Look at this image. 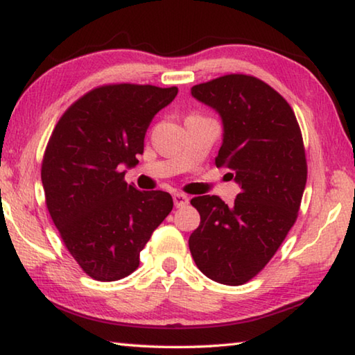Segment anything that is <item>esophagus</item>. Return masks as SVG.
<instances>
[{
  "instance_id": "34e87169",
  "label": "esophagus",
  "mask_w": 355,
  "mask_h": 355,
  "mask_svg": "<svg viewBox=\"0 0 355 355\" xmlns=\"http://www.w3.org/2000/svg\"><path fill=\"white\" fill-rule=\"evenodd\" d=\"M173 203H175L177 208H183L188 205L189 199H188V196L182 194V192H175V194H173Z\"/></svg>"
}]
</instances>
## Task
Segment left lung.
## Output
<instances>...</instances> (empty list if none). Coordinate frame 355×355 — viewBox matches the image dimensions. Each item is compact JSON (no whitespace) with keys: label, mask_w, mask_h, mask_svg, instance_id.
Masks as SVG:
<instances>
[{"label":"left lung","mask_w":355,"mask_h":355,"mask_svg":"<svg viewBox=\"0 0 355 355\" xmlns=\"http://www.w3.org/2000/svg\"><path fill=\"white\" fill-rule=\"evenodd\" d=\"M191 94L220 116L216 166L230 171L241 192L230 207L218 196L191 200L200 225L189 250L208 279L243 285L266 266L297 219L307 183L302 135L286 100L255 76L225 75Z\"/></svg>","instance_id":"obj_1"}]
</instances>
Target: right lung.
Returning <instances> with one entry per match:
<instances>
[{"instance_id": "obj_1", "label": "right lung", "mask_w": 355, "mask_h": 355, "mask_svg": "<svg viewBox=\"0 0 355 355\" xmlns=\"http://www.w3.org/2000/svg\"><path fill=\"white\" fill-rule=\"evenodd\" d=\"M177 87L107 84L83 95L59 119L42 163L46 208L70 255L89 277L114 282L139 266L155 228L172 211L164 191L125 182L156 112Z\"/></svg>"}]
</instances>
